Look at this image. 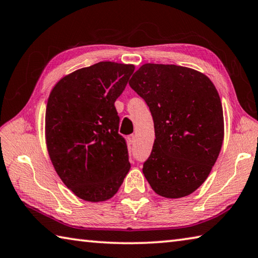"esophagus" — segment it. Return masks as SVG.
<instances>
[{
    "label": "esophagus",
    "instance_id": "esophagus-1",
    "mask_svg": "<svg viewBox=\"0 0 258 258\" xmlns=\"http://www.w3.org/2000/svg\"><path fill=\"white\" fill-rule=\"evenodd\" d=\"M129 142H130V144H135L136 143V135H130L129 136Z\"/></svg>",
    "mask_w": 258,
    "mask_h": 258
}]
</instances>
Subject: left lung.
I'll return each instance as SVG.
<instances>
[{"instance_id": "left-lung-1", "label": "left lung", "mask_w": 258, "mask_h": 258, "mask_svg": "<svg viewBox=\"0 0 258 258\" xmlns=\"http://www.w3.org/2000/svg\"><path fill=\"white\" fill-rule=\"evenodd\" d=\"M130 87L150 107L155 141L143 173L157 195H190L209 177L222 147L223 110L209 77L190 68L146 63Z\"/></svg>"}]
</instances>
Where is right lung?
<instances>
[{
  "instance_id": "add662e5",
  "label": "right lung",
  "mask_w": 258,
  "mask_h": 258,
  "mask_svg": "<svg viewBox=\"0 0 258 258\" xmlns=\"http://www.w3.org/2000/svg\"><path fill=\"white\" fill-rule=\"evenodd\" d=\"M134 70L133 64L98 62L63 77L49 94V159L63 183L84 201L110 200L130 170L114 102Z\"/></svg>"
}]
</instances>
